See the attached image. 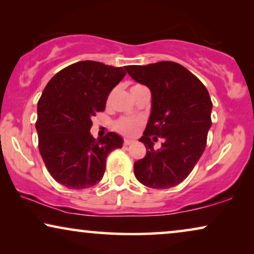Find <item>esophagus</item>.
<instances>
[{"label": "esophagus", "mask_w": 254, "mask_h": 254, "mask_svg": "<svg viewBox=\"0 0 254 254\" xmlns=\"http://www.w3.org/2000/svg\"><path fill=\"white\" fill-rule=\"evenodd\" d=\"M133 140H128V138H126V140L124 141V145H129V144H131L133 143Z\"/></svg>", "instance_id": "1"}]
</instances>
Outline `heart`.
<instances>
[{
	"label": "heart",
	"mask_w": 254,
	"mask_h": 254,
	"mask_svg": "<svg viewBox=\"0 0 254 254\" xmlns=\"http://www.w3.org/2000/svg\"><path fill=\"white\" fill-rule=\"evenodd\" d=\"M137 86V85H134ZM133 86V88H134ZM141 126V121L137 119H130V118H123L114 124V128L120 134L126 135V136H133L137 133L138 128Z\"/></svg>",
	"instance_id": "b5f03b06"
}]
</instances>
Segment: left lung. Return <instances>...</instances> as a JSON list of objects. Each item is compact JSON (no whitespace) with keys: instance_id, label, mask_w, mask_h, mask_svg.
I'll return each instance as SVG.
<instances>
[{"instance_id":"8db88e82","label":"left lung","mask_w":254,"mask_h":254,"mask_svg":"<svg viewBox=\"0 0 254 254\" xmlns=\"http://www.w3.org/2000/svg\"><path fill=\"white\" fill-rule=\"evenodd\" d=\"M127 74L150 89L151 112L140 140L147 154L134 163V175L144 186L165 190L184 182L203 154L211 126L209 92L182 64L161 61L127 65ZM158 137L162 147L153 148Z\"/></svg>"}]
</instances>
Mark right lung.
Here are the masks:
<instances>
[{"instance_id": "right-lung-1", "label": "right lung", "mask_w": 254, "mask_h": 254, "mask_svg": "<svg viewBox=\"0 0 254 254\" xmlns=\"http://www.w3.org/2000/svg\"><path fill=\"white\" fill-rule=\"evenodd\" d=\"M125 75L123 67L79 61L55 74L45 86L36 123L39 151L61 185L72 190L96 185L105 172L107 156L123 147L117 133L96 140L90 129L92 117L105 110L110 92Z\"/></svg>"}]
</instances>
